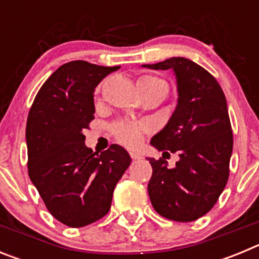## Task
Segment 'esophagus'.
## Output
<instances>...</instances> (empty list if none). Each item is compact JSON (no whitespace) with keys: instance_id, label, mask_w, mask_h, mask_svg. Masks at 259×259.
<instances>
[{"instance_id":"1","label":"esophagus","mask_w":259,"mask_h":259,"mask_svg":"<svg viewBox=\"0 0 259 259\" xmlns=\"http://www.w3.org/2000/svg\"><path fill=\"white\" fill-rule=\"evenodd\" d=\"M130 155H131V158L134 159V161H137V159H141V155L139 154V153L136 152H131L130 153Z\"/></svg>"}]
</instances>
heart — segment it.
<instances>
[{"label": "heart", "mask_w": 259, "mask_h": 259, "mask_svg": "<svg viewBox=\"0 0 259 259\" xmlns=\"http://www.w3.org/2000/svg\"><path fill=\"white\" fill-rule=\"evenodd\" d=\"M139 85H146V87H163V88L168 89L166 80L161 79V77L154 76V75H145L141 76L139 80ZM148 127L144 124H137V123L132 122H122L116 124L114 127V136L118 139L120 143L125 144L128 146H132L139 141L141 134L145 132Z\"/></svg>", "instance_id": "obj_1"}]
</instances>
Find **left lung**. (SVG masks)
Masks as SVG:
<instances>
[{
	"instance_id": "8db88e82",
	"label": "left lung",
	"mask_w": 259,
	"mask_h": 259,
	"mask_svg": "<svg viewBox=\"0 0 259 259\" xmlns=\"http://www.w3.org/2000/svg\"><path fill=\"white\" fill-rule=\"evenodd\" d=\"M153 70H174L178 105L166 127L150 144L163 152L153 167L148 192L159 215L175 222H193L212 209L230 176L233 135L226 96L214 76L200 65L172 57ZM180 153L174 169L166 167V152Z\"/></svg>"
}]
</instances>
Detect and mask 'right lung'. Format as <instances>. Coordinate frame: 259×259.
I'll list each match as a JSON object with an SVG mask.
<instances>
[{
	"mask_svg": "<svg viewBox=\"0 0 259 259\" xmlns=\"http://www.w3.org/2000/svg\"><path fill=\"white\" fill-rule=\"evenodd\" d=\"M119 70L85 61L57 68L29 109L28 175L50 214L68 227H84L109 212L116 183L131 164L122 146L101 154L87 148L83 131L95 119L93 92Z\"/></svg>",
	"mask_w": 259,
	"mask_h": 259,
	"instance_id": "add662e5",
	"label": "right lung"
}]
</instances>
